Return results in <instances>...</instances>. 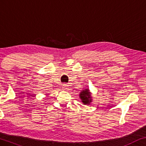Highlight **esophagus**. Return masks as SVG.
<instances>
[{"mask_svg": "<svg viewBox=\"0 0 146 146\" xmlns=\"http://www.w3.org/2000/svg\"><path fill=\"white\" fill-rule=\"evenodd\" d=\"M67 89H68V85L63 84V86H62V89L67 90Z\"/></svg>", "mask_w": 146, "mask_h": 146, "instance_id": "esophagus-1", "label": "esophagus"}]
</instances>
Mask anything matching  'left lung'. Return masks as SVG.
I'll list each match as a JSON object with an SVG mask.
<instances>
[{"instance_id": "left-lung-1", "label": "left lung", "mask_w": 146, "mask_h": 146, "mask_svg": "<svg viewBox=\"0 0 146 146\" xmlns=\"http://www.w3.org/2000/svg\"><path fill=\"white\" fill-rule=\"evenodd\" d=\"M80 98L82 100V102L84 103V104H89V103L91 102V94L89 91V89L84 90L80 94Z\"/></svg>"}]
</instances>
